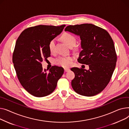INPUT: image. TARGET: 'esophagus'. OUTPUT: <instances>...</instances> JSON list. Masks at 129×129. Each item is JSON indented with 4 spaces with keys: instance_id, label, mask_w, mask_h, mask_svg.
Returning <instances> with one entry per match:
<instances>
[{
    "instance_id": "esophagus-1",
    "label": "esophagus",
    "mask_w": 129,
    "mask_h": 129,
    "mask_svg": "<svg viewBox=\"0 0 129 129\" xmlns=\"http://www.w3.org/2000/svg\"><path fill=\"white\" fill-rule=\"evenodd\" d=\"M64 72H68L70 70L69 69H67V68H65V69H64Z\"/></svg>"
}]
</instances>
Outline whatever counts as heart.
<instances>
[{"instance_id":"obj_1","label":"heart","mask_w":129,"mask_h":129,"mask_svg":"<svg viewBox=\"0 0 129 129\" xmlns=\"http://www.w3.org/2000/svg\"><path fill=\"white\" fill-rule=\"evenodd\" d=\"M61 39L70 48L73 47L77 42L76 37L72 34L68 32L64 33L61 36ZM55 47L56 40L55 39H52L48 44V48L51 53L55 52ZM73 59L74 58L72 56H60L55 59L54 62L55 64L63 68H68L72 64Z\"/></svg>"}]
</instances>
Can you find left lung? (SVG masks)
I'll return each instance as SVG.
<instances>
[{
  "label": "left lung",
  "mask_w": 129,
  "mask_h": 129,
  "mask_svg": "<svg viewBox=\"0 0 129 129\" xmlns=\"http://www.w3.org/2000/svg\"><path fill=\"white\" fill-rule=\"evenodd\" d=\"M65 31L80 36L82 50L78 61L87 64L89 70L73 67L75 74L71 85L78 94L93 96L107 86L114 71L117 59L114 43L108 32L92 24L67 26Z\"/></svg>",
  "instance_id": "obj_1"
}]
</instances>
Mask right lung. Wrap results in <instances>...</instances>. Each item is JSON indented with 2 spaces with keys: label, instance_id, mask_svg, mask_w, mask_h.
Returning a JSON list of instances; mask_svg holds the SVG:
<instances>
[{
  "label": "right lung",
  "instance_id": "add662e5",
  "mask_svg": "<svg viewBox=\"0 0 129 129\" xmlns=\"http://www.w3.org/2000/svg\"><path fill=\"white\" fill-rule=\"evenodd\" d=\"M66 25H40L28 27L23 31L16 43L12 62L18 79L30 94L41 97L54 92L61 77L62 67L52 66L43 69L42 62L50 56L49 42L61 33Z\"/></svg>",
  "mask_w": 129,
  "mask_h": 129
}]
</instances>
